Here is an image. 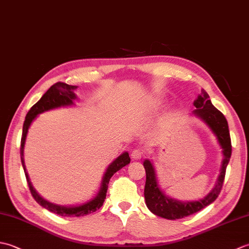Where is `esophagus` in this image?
<instances>
[{"mask_svg": "<svg viewBox=\"0 0 249 249\" xmlns=\"http://www.w3.org/2000/svg\"><path fill=\"white\" fill-rule=\"evenodd\" d=\"M141 157H142V152L139 149H136L131 152V158H133V160H141Z\"/></svg>", "mask_w": 249, "mask_h": 249, "instance_id": "1", "label": "esophagus"}]
</instances>
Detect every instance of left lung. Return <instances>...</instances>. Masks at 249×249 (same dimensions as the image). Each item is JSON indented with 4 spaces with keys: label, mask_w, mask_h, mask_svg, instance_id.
<instances>
[{
    "label": "left lung",
    "mask_w": 249,
    "mask_h": 249,
    "mask_svg": "<svg viewBox=\"0 0 249 249\" xmlns=\"http://www.w3.org/2000/svg\"><path fill=\"white\" fill-rule=\"evenodd\" d=\"M194 106L196 109L193 111V114L202 120L213 131L218 140L219 145L223 149L224 160L221 161L220 173L214 188L203 199L198 201H179L168 197L167 195L163 194L157 183L155 169L152 161L150 160H144L143 166L146 173L144 198L146 206L153 214L166 219L173 220L186 217V216L199 212L205 206L214 202L223 187L226 169L231 157V139L228 122H227L225 115L212 105L209 94L204 89H201V94L194 102Z\"/></svg>",
    "instance_id": "left-lung-1"
}]
</instances>
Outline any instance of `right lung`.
Wrapping results in <instances>:
<instances>
[{"instance_id":"right-lung-1","label":"right lung","mask_w":249,"mask_h":249,"mask_svg":"<svg viewBox=\"0 0 249 249\" xmlns=\"http://www.w3.org/2000/svg\"><path fill=\"white\" fill-rule=\"evenodd\" d=\"M77 89L76 86H70L64 82H56L52 86L48 91H47L41 98L37 102L33 107H32L28 114L25 116L23 128H22V137H21V146H20V156H21V162H22V167L25 173L26 181H28V185L30 188V192L33 196V198L36 200V202L40 204L43 208L47 209L50 212L57 214L60 216H64V217H79V216H84L88 214H91L95 211H97L99 208H102V205L105 202L106 195H107L108 184L111 177L113 174L119 171L120 169L128 165L130 162V157L127 152H124L123 154H121L115 160L110 163L109 167L106 170L102 184H100V189L97 194L96 197H94L88 202L80 204V205H71V206H64V205H57L54 203H51L49 201L41 198L40 196L36 193L33 185H32L29 174L26 172L25 165H24V158H23V150H24V143L26 139V135H28V130L36 116L55 108L60 107H66V106L73 105V102L77 99V96L75 94V89Z\"/></svg>"}]
</instances>
